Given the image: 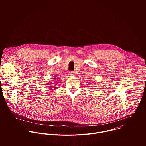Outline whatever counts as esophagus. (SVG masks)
Wrapping results in <instances>:
<instances>
[{
  "label": "esophagus",
  "mask_w": 146,
  "mask_h": 146,
  "mask_svg": "<svg viewBox=\"0 0 146 146\" xmlns=\"http://www.w3.org/2000/svg\"><path fill=\"white\" fill-rule=\"evenodd\" d=\"M69 73H70V75H71V76H75V72H69Z\"/></svg>",
  "instance_id": "1"
}]
</instances>
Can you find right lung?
Listing matches in <instances>:
<instances>
[{
	"mask_svg": "<svg viewBox=\"0 0 146 146\" xmlns=\"http://www.w3.org/2000/svg\"><path fill=\"white\" fill-rule=\"evenodd\" d=\"M54 79H55V78H54ZM54 85H55V86H56V83H55V84H54ZM54 87L53 88H54V90H55V88H56V87H55L56 86H50V87Z\"/></svg>",
	"mask_w": 146,
	"mask_h": 146,
	"instance_id": "right-lung-1",
	"label": "right lung"
}]
</instances>
